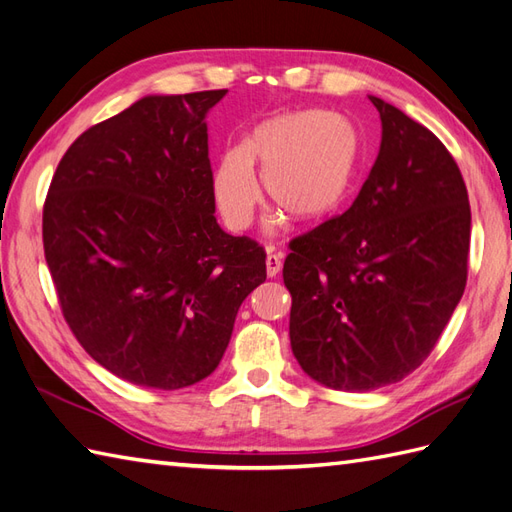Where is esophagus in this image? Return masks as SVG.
<instances>
[{
	"label": "esophagus",
	"mask_w": 512,
	"mask_h": 512,
	"mask_svg": "<svg viewBox=\"0 0 512 512\" xmlns=\"http://www.w3.org/2000/svg\"><path fill=\"white\" fill-rule=\"evenodd\" d=\"M265 263H267V276L269 278H276L278 273H280V269H282V256L280 254H273V249H269Z\"/></svg>",
	"instance_id": "1"
}]
</instances>
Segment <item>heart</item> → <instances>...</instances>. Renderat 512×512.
Instances as JSON below:
<instances>
[{"instance_id": "1", "label": "heart", "mask_w": 512, "mask_h": 512, "mask_svg": "<svg viewBox=\"0 0 512 512\" xmlns=\"http://www.w3.org/2000/svg\"><path fill=\"white\" fill-rule=\"evenodd\" d=\"M363 160V136L354 123L326 110H299L267 119L243 149L223 154L213 176V195L230 230L252 226L260 204L254 167L263 176L276 221L328 219L352 193Z\"/></svg>"}]
</instances>
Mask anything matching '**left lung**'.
Segmentation results:
<instances>
[{
    "instance_id": "left-lung-1",
    "label": "left lung",
    "mask_w": 512,
    "mask_h": 512,
    "mask_svg": "<svg viewBox=\"0 0 512 512\" xmlns=\"http://www.w3.org/2000/svg\"><path fill=\"white\" fill-rule=\"evenodd\" d=\"M382 141L354 204L289 243L291 347L310 378L365 393L428 358L467 284L471 208L452 154L369 97Z\"/></svg>"
}]
</instances>
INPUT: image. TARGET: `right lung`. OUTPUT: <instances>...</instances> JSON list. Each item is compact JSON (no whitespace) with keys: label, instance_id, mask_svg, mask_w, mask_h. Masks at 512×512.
Here are the masks:
<instances>
[{"label":"right lung","instance_id":"1","mask_svg":"<svg viewBox=\"0 0 512 512\" xmlns=\"http://www.w3.org/2000/svg\"><path fill=\"white\" fill-rule=\"evenodd\" d=\"M226 89L147 95L80 134L49 184L43 247L71 332L147 389L210 376L265 249L215 219L206 115Z\"/></svg>","mask_w":512,"mask_h":512}]
</instances>
